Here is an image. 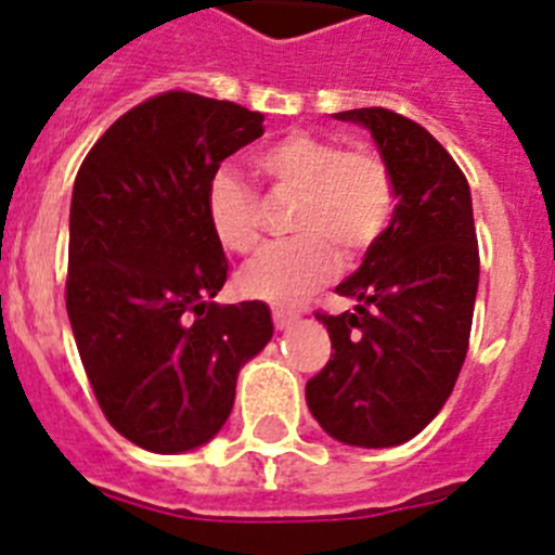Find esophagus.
<instances>
[{
  "mask_svg": "<svg viewBox=\"0 0 555 555\" xmlns=\"http://www.w3.org/2000/svg\"><path fill=\"white\" fill-rule=\"evenodd\" d=\"M297 320H300V311H288V308H274L272 311V322L278 331H286V327H292Z\"/></svg>",
  "mask_w": 555,
  "mask_h": 555,
  "instance_id": "obj_1",
  "label": "esophagus"
}]
</instances>
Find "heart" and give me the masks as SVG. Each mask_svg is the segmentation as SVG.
<instances>
[{
	"instance_id": "heart-1",
	"label": "heart",
	"mask_w": 555,
	"mask_h": 555,
	"mask_svg": "<svg viewBox=\"0 0 555 555\" xmlns=\"http://www.w3.org/2000/svg\"><path fill=\"white\" fill-rule=\"evenodd\" d=\"M255 169L278 194H297V203L288 219L292 238L269 244L235 278L249 300L297 306L336 274L338 253H370L395 214V178L370 144L341 146L331 135L288 132L255 155ZM205 217L228 253L247 255L261 242L258 194L233 171L208 180Z\"/></svg>"
}]
</instances>
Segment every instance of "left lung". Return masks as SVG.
Segmentation results:
<instances>
[{
    "label": "left lung",
    "mask_w": 555,
    "mask_h": 555,
    "mask_svg": "<svg viewBox=\"0 0 555 555\" xmlns=\"http://www.w3.org/2000/svg\"><path fill=\"white\" fill-rule=\"evenodd\" d=\"M336 119L370 127L400 203L336 288L356 311H317L333 352L306 400L338 442L395 448L442 411L467 358L480 272L473 197L450 152L403 113L356 107Z\"/></svg>",
    "instance_id": "1"
}]
</instances>
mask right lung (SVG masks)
Instances as JSON below:
<instances>
[{"label": "right lung", "instance_id": "add662e5", "mask_svg": "<svg viewBox=\"0 0 555 555\" xmlns=\"http://www.w3.org/2000/svg\"><path fill=\"white\" fill-rule=\"evenodd\" d=\"M261 135V113L164 91L113 121L77 171L68 322L105 420L152 453L214 439L235 375L272 338L263 302H214L228 258L205 217L208 180Z\"/></svg>", "mask_w": 555, "mask_h": 555}]
</instances>
